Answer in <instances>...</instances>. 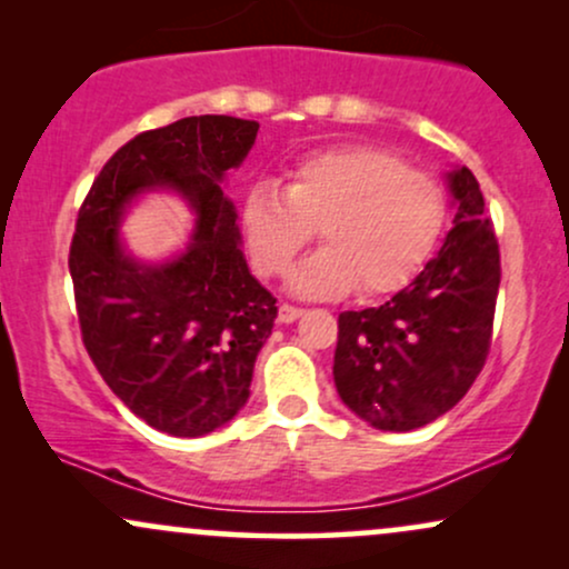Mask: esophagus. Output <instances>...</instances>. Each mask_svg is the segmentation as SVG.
I'll return each instance as SVG.
<instances>
[{
  "instance_id": "34e87169",
  "label": "esophagus",
  "mask_w": 569,
  "mask_h": 569,
  "mask_svg": "<svg viewBox=\"0 0 569 569\" xmlns=\"http://www.w3.org/2000/svg\"><path fill=\"white\" fill-rule=\"evenodd\" d=\"M305 310H299V307H291V305H280L278 307V321L280 323H293L299 316H302Z\"/></svg>"
}]
</instances>
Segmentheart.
Returning <instances> with one entry per match:
<instances>
[{
  "mask_svg": "<svg viewBox=\"0 0 569 569\" xmlns=\"http://www.w3.org/2000/svg\"><path fill=\"white\" fill-rule=\"evenodd\" d=\"M443 219L441 187L375 147L307 154L289 168L286 189L259 181L240 202L248 257L264 278L283 276L318 227L323 248L289 276L305 299L398 291L428 262Z\"/></svg>",
  "mask_w": 569,
  "mask_h": 569,
  "instance_id": "1",
  "label": "heart"
}]
</instances>
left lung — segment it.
<instances>
[{"label": "left lung", "instance_id": "obj_1", "mask_svg": "<svg viewBox=\"0 0 569 569\" xmlns=\"http://www.w3.org/2000/svg\"><path fill=\"white\" fill-rule=\"evenodd\" d=\"M455 221L433 259L380 307L339 316L335 385L377 430H415L447 415L487 361L500 251L466 166L447 173Z\"/></svg>", "mask_w": 569, "mask_h": 569}]
</instances>
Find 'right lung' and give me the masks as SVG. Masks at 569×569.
Segmentation results:
<instances>
[{"label":"right lung","instance_id":"add662e5","mask_svg":"<svg viewBox=\"0 0 569 569\" xmlns=\"http://www.w3.org/2000/svg\"><path fill=\"white\" fill-rule=\"evenodd\" d=\"M257 133L259 122L227 114L139 133L101 168L77 219L69 270L84 348L112 393L168 436H206L246 407L276 326V297L248 270L224 194ZM152 191L188 202L193 234L173 258L143 263L119 230Z\"/></svg>","mask_w":569,"mask_h":569}]
</instances>
